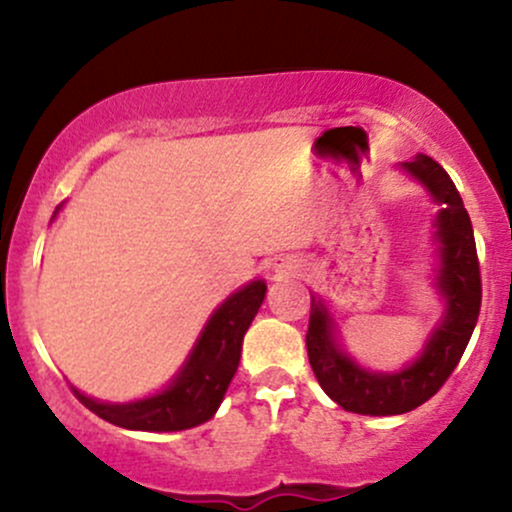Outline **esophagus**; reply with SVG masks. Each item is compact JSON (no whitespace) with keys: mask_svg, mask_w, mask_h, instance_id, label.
Segmentation results:
<instances>
[{"mask_svg":"<svg viewBox=\"0 0 512 512\" xmlns=\"http://www.w3.org/2000/svg\"><path fill=\"white\" fill-rule=\"evenodd\" d=\"M298 272V260H293V257H284L279 264H276V274L279 276H291Z\"/></svg>","mask_w":512,"mask_h":512,"instance_id":"34e87169","label":"esophagus"}]
</instances>
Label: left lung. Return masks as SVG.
<instances>
[{
	"mask_svg": "<svg viewBox=\"0 0 512 512\" xmlns=\"http://www.w3.org/2000/svg\"><path fill=\"white\" fill-rule=\"evenodd\" d=\"M402 168L424 182L426 190L443 207L436 221L440 240L438 289L448 303V313L411 366L399 373H370L351 361L334 342V322L325 305L315 298L310 301V322L305 334L310 366L322 390L339 407L354 414H407L428 402L460 363L481 308L477 243L455 182L440 163L428 156H416L414 161L402 163Z\"/></svg>",
	"mask_w": 512,
	"mask_h": 512,
	"instance_id": "left-lung-1",
	"label": "left lung"
}]
</instances>
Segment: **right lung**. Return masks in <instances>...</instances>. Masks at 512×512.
<instances>
[{
	"instance_id": "right-lung-1",
	"label": "right lung",
	"mask_w": 512,
	"mask_h": 512,
	"mask_svg": "<svg viewBox=\"0 0 512 512\" xmlns=\"http://www.w3.org/2000/svg\"><path fill=\"white\" fill-rule=\"evenodd\" d=\"M264 293L267 284L260 279L226 298L211 315L178 378L158 395L129 404H105L81 395L76 387L72 392L96 416L132 431H185L204 424L219 409L236 375L243 337L260 310Z\"/></svg>"
}]
</instances>
